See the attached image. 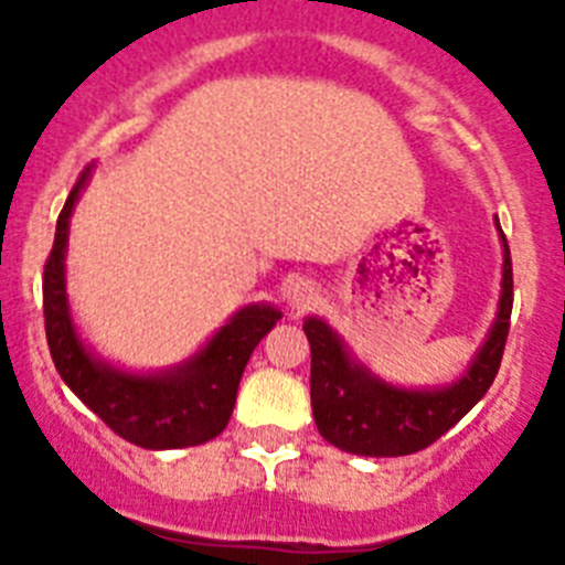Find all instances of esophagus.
<instances>
[{
  "mask_svg": "<svg viewBox=\"0 0 565 565\" xmlns=\"http://www.w3.org/2000/svg\"><path fill=\"white\" fill-rule=\"evenodd\" d=\"M317 286H313L311 279H294L291 286L286 288V302L291 306V311L302 313L308 311V308L317 306Z\"/></svg>",
  "mask_w": 565,
  "mask_h": 565,
  "instance_id": "1",
  "label": "esophagus"
}]
</instances>
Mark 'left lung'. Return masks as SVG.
<instances>
[{"instance_id": "8db88e82", "label": "left lung", "mask_w": 565, "mask_h": 565, "mask_svg": "<svg viewBox=\"0 0 565 565\" xmlns=\"http://www.w3.org/2000/svg\"><path fill=\"white\" fill-rule=\"evenodd\" d=\"M501 243L503 279L498 317L467 373L447 387H393L344 351L342 339L328 322L317 317L302 322L311 342V407L319 436L353 456H411L438 441L481 402L501 367L512 317V257L503 232Z\"/></svg>"}]
</instances>
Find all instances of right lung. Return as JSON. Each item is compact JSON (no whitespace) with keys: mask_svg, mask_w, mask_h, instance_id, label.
<instances>
[{"mask_svg":"<svg viewBox=\"0 0 565 565\" xmlns=\"http://www.w3.org/2000/svg\"><path fill=\"white\" fill-rule=\"evenodd\" d=\"M89 178L84 169L56 221L44 263V331L58 376L109 430L147 450H178L221 436L232 418L248 356L282 313L274 306L239 308L203 351L163 373H127L102 362L78 339L64 286L70 214Z\"/></svg>","mask_w":565,"mask_h":565,"instance_id":"1","label":"right lung"}]
</instances>
